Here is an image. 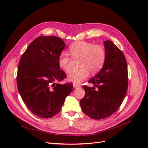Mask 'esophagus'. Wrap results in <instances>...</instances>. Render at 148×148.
<instances>
[{"mask_svg":"<svg viewBox=\"0 0 148 148\" xmlns=\"http://www.w3.org/2000/svg\"><path fill=\"white\" fill-rule=\"evenodd\" d=\"M73 87H74V88H77V87H80V85H79V84L74 83V84H73Z\"/></svg>","mask_w":148,"mask_h":148,"instance_id":"34e87169","label":"esophagus"}]
</instances>
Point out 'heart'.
<instances>
[{
    "label": "heart",
    "mask_w": 148,
    "mask_h": 148,
    "mask_svg": "<svg viewBox=\"0 0 148 148\" xmlns=\"http://www.w3.org/2000/svg\"><path fill=\"white\" fill-rule=\"evenodd\" d=\"M71 56L75 60H80V69L74 71L68 76V80L75 84H80L87 79L90 72L96 74L101 70L105 63L106 53L101 45L92 43L79 41L69 47ZM71 58L66 52H62L58 60L59 67L66 73L71 71Z\"/></svg>",
    "instance_id": "obj_1"
}]
</instances>
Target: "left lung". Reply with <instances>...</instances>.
I'll return each instance as SVG.
<instances>
[{"label":"left lung","mask_w":148,"mask_h":148,"mask_svg":"<svg viewBox=\"0 0 148 148\" xmlns=\"http://www.w3.org/2000/svg\"><path fill=\"white\" fill-rule=\"evenodd\" d=\"M106 59L101 71L88 81L95 87L85 85L80 104L82 111L94 119H105L117 111L128 88V69L123 52L112 41L104 42ZM99 89L96 90L95 87Z\"/></svg>","instance_id":"8db88e82"}]
</instances>
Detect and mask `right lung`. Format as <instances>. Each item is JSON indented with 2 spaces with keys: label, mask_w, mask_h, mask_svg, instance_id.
I'll use <instances>...</instances> for the list:
<instances>
[{
  "label": "right lung",
  "mask_w": 148,
  "mask_h": 148,
  "mask_svg": "<svg viewBox=\"0 0 148 148\" xmlns=\"http://www.w3.org/2000/svg\"><path fill=\"white\" fill-rule=\"evenodd\" d=\"M65 45L56 36L38 37L27 47L18 64V92L29 110L41 118L58 114L73 88L72 83L55 82L66 77L58 63Z\"/></svg>",
  "instance_id": "1"
}]
</instances>
